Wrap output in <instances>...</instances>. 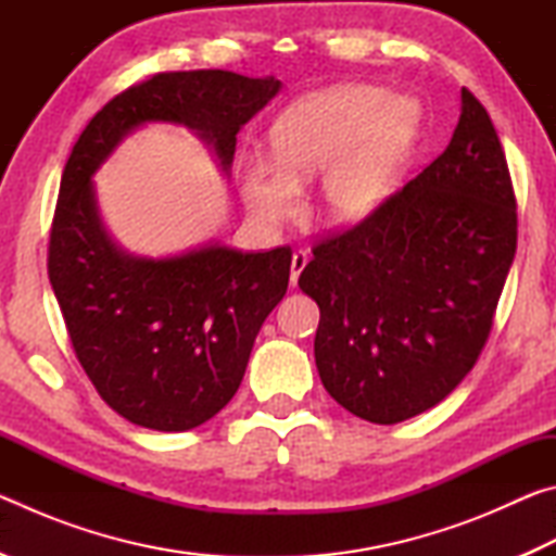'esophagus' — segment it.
Instances as JSON below:
<instances>
[{
  "label": "esophagus",
  "mask_w": 556,
  "mask_h": 556,
  "mask_svg": "<svg viewBox=\"0 0 556 556\" xmlns=\"http://www.w3.org/2000/svg\"><path fill=\"white\" fill-rule=\"evenodd\" d=\"M306 262H308L306 252H294V255H291V271H289V285L291 287H296L299 275H301V271H304Z\"/></svg>",
  "instance_id": "obj_1"
}]
</instances>
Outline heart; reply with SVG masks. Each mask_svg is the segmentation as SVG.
<instances>
[{"mask_svg": "<svg viewBox=\"0 0 556 556\" xmlns=\"http://www.w3.org/2000/svg\"><path fill=\"white\" fill-rule=\"evenodd\" d=\"M419 112L365 83L308 92L271 127V164L240 166V195L267 228L294 218L299 186L318 178L316 203L328 223L353 225L380 208L407 156Z\"/></svg>", "mask_w": 556, "mask_h": 556, "instance_id": "heart-1", "label": "heart"}]
</instances>
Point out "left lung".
Instances as JSON below:
<instances>
[{"label": "left lung", "mask_w": 556, "mask_h": 556, "mask_svg": "<svg viewBox=\"0 0 556 556\" xmlns=\"http://www.w3.org/2000/svg\"><path fill=\"white\" fill-rule=\"evenodd\" d=\"M517 244L510 174L485 108L460 90L444 154L353 230L314 250L299 287L321 308L326 392L397 425L458 388L488 341Z\"/></svg>", "instance_id": "8db88e82"}]
</instances>
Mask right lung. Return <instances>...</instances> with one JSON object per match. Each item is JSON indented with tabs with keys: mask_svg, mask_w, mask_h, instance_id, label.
<instances>
[{
	"mask_svg": "<svg viewBox=\"0 0 556 556\" xmlns=\"http://www.w3.org/2000/svg\"><path fill=\"white\" fill-rule=\"evenodd\" d=\"M279 90L277 78L230 71L159 73L110 100L73 147L49 279L83 370L131 425L188 431L232 400L262 324L287 294L291 250L208 240L166 257L135 255L105 228L92 178L147 125L188 127L228 178L238 131Z\"/></svg>",
	"mask_w": 556,
	"mask_h": 556,
	"instance_id": "right-lung-1",
	"label": "right lung"
}]
</instances>
